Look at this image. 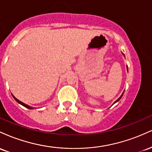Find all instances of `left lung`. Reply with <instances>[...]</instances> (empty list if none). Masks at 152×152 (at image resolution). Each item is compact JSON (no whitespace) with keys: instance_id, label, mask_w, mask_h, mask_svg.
Segmentation results:
<instances>
[{"instance_id":"1","label":"left lung","mask_w":152,"mask_h":152,"mask_svg":"<svg viewBox=\"0 0 152 152\" xmlns=\"http://www.w3.org/2000/svg\"><path fill=\"white\" fill-rule=\"evenodd\" d=\"M122 54H123V56H124V57H125L124 54L123 53H122ZM126 69H127V71H128V66H126ZM124 92H123V93H122V94H121V96H120V97H119V98H118V99H117V100H116V102H114V104H115V103L118 102V101H119V100H120V99H121V97H122V96H123V94H124ZM113 104H112V105H113Z\"/></svg>"}]
</instances>
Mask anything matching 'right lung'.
Masks as SVG:
<instances>
[{"instance_id": "add662e5", "label": "right lung", "mask_w": 152, "mask_h": 152, "mask_svg": "<svg viewBox=\"0 0 152 152\" xmlns=\"http://www.w3.org/2000/svg\"><path fill=\"white\" fill-rule=\"evenodd\" d=\"M12 96L13 97V99H15V101H16L18 103V104H20V105H22V106H23L24 107H26V108H27V109H34V107H32V106H29V105H28V104H24V103H23L22 102H20V101H19L18 99H16L15 98V97L13 95V94H12Z\"/></svg>"}]
</instances>
